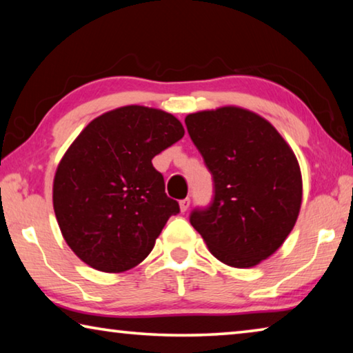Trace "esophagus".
<instances>
[{
	"mask_svg": "<svg viewBox=\"0 0 353 353\" xmlns=\"http://www.w3.org/2000/svg\"><path fill=\"white\" fill-rule=\"evenodd\" d=\"M179 207H181V212H187L188 207H190V199H182L181 202H179Z\"/></svg>",
	"mask_w": 353,
	"mask_h": 353,
	"instance_id": "1",
	"label": "esophagus"
}]
</instances>
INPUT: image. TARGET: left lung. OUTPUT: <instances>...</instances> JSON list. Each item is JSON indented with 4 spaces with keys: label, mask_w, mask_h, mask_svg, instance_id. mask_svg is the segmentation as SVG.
Returning <instances> with one entry per match:
<instances>
[{
    "label": "left lung",
    "mask_w": 353,
    "mask_h": 353,
    "mask_svg": "<svg viewBox=\"0 0 353 353\" xmlns=\"http://www.w3.org/2000/svg\"><path fill=\"white\" fill-rule=\"evenodd\" d=\"M188 134L213 176L210 207L190 223L219 261L252 268L282 246L302 204L294 152L272 124L235 105L190 113Z\"/></svg>",
    "instance_id": "left-lung-1"
}]
</instances>
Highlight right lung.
Masks as SVG:
<instances>
[{
    "mask_svg": "<svg viewBox=\"0 0 353 353\" xmlns=\"http://www.w3.org/2000/svg\"><path fill=\"white\" fill-rule=\"evenodd\" d=\"M185 130L159 109L124 105L94 118L56 170L52 205L70 249L103 272L132 270L151 252L179 204L152 159Z\"/></svg>",
    "mask_w": 353,
    "mask_h": 353,
    "instance_id": "1",
    "label": "right lung"
}]
</instances>
